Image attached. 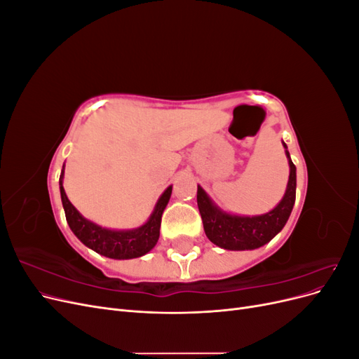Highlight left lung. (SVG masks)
Here are the masks:
<instances>
[{
    "label": "left lung",
    "mask_w": 359,
    "mask_h": 359,
    "mask_svg": "<svg viewBox=\"0 0 359 359\" xmlns=\"http://www.w3.org/2000/svg\"><path fill=\"white\" fill-rule=\"evenodd\" d=\"M283 145L289 158L290 173L285 196L273 211L253 217L227 214L198 186V206L203 231L211 243L226 250H255L269 243L283 229L297 196V168L290 160L286 144Z\"/></svg>",
    "instance_id": "8db88e82"
}]
</instances>
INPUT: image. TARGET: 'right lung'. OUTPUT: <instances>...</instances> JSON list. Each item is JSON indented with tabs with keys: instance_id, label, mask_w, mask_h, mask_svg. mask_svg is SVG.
Masks as SVG:
<instances>
[{
	"instance_id": "add662e5",
	"label": "right lung",
	"mask_w": 359,
	"mask_h": 359,
	"mask_svg": "<svg viewBox=\"0 0 359 359\" xmlns=\"http://www.w3.org/2000/svg\"><path fill=\"white\" fill-rule=\"evenodd\" d=\"M62 173L60 177V191L64 212H66V219L72 232L78 236L86 247H90L94 252L111 259H133L144 256L151 248H154L160 236L161 214L165 211L166 205L170 199L172 186L168 187L165 193L161 194L153 214H151L148 222L144 226L130 231H111L86 220L85 217H82L81 212L74 208L72 202L69 201L66 191H64Z\"/></svg>"
}]
</instances>
